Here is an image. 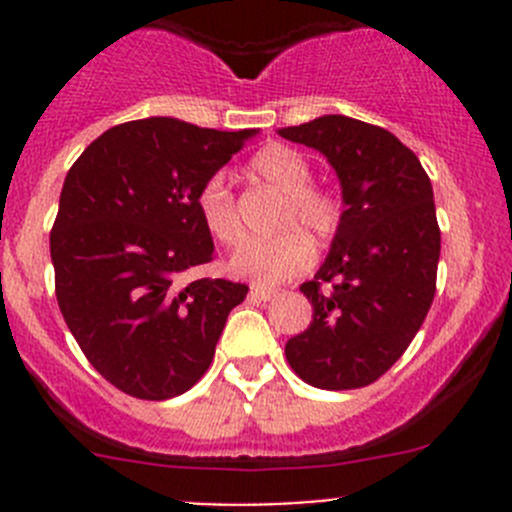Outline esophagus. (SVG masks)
Masks as SVG:
<instances>
[{"mask_svg": "<svg viewBox=\"0 0 512 512\" xmlns=\"http://www.w3.org/2000/svg\"><path fill=\"white\" fill-rule=\"evenodd\" d=\"M250 297H255V299H260V302H270L272 297H277V289H272V287H260V285H255L250 289Z\"/></svg>", "mask_w": 512, "mask_h": 512, "instance_id": "esophagus-1", "label": "esophagus"}]
</instances>
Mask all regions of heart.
Here are the masks:
<instances>
[{
  "label": "heart",
  "mask_w": 512,
  "mask_h": 512,
  "mask_svg": "<svg viewBox=\"0 0 512 512\" xmlns=\"http://www.w3.org/2000/svg\"><path fill=\"white\" fill-rule=\"evenodd\" d=\"M252 175L275 185L287 195V205L280 215V225L299 223L317 237H332L342 210L332 193L312 185V165L294 148L272 143L265 146L250 163ZM200 223L208 235L225 247H235L245 237L235 195L227 188L223 175H210L195 195ZM314 260V245L302 230L277 232L262 240H250L227 260V270L240 280L255 285H280L289 277L307 270Z\"/></svg>",
  "instance_id": "heart-1"
}]
</instances>
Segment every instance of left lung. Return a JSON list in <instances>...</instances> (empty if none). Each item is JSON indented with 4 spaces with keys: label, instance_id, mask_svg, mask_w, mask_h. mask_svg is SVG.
Listing matches in <instances>:
<instances>
[{
    "label": "left lung",
    "instance_id": "8db88e82",
    "mask_svg": "<svg viewBox=\"0 0 512 512\" xmlns=\"http://www.w3.org/2000/svg\"><path fill=\"white\" fill-rule=\"evenodd\" d=\"M277 133L329 160L344 203L327 260L299 287L314 314L287 361L309 386L361 389L401 359L431 309L441 257L431 180L394 133L356 118Z\"/></svg>",
    "mask_w": 512,
    "mask_h": 512
}]
</instances>
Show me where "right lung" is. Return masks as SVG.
<instances>
[{
	"mask_svg": "<svg viewBox=\"0 0 512 512\" xmlns=\"http://www.w3.org/2000/svg\"><path fill=\"white\" fill-rule=\"evenodd\" d=\"M255 133L141 118L101 133L66 173L49 237L56 299L123 394L165 401L198 384L245 299L240 282L185 275L215 250L195 195Z\"/></svg>",
	"mask_w": 512,
	"mask_h": 512,
	"instance_id": "add662e5",
	"label": "right lung"
}]
</instances>
